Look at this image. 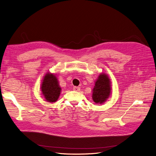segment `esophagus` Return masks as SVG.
Segmentation results:
<instances>
[{
  "instance_id": "esophagus-1",
  "label": "esophagus",
  "mask_w": 156,
  "mask_h": 156,
  "mask_svg": "<svg viewBox=\"0 0 156 156\" xmlns=\"http://www.w3.org/2000/svg\"><path fill=\"white\" fill-rule=\"evenodd\" d=\"M73 90H75V91H79L80 90V87H73Z\"/></svg>"
}]
</instances>
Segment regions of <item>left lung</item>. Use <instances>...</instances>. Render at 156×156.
Returning a JSON list of instances; mask_svg holds the SVG:
<instances>
[{
	"label": "left lung",
	"mask_w": 156,
	"mask_h": 156,
	"mask_svg": "<svg viewBox=\"0 0 156 156\" xmlns=\"http://www.w3.org/2000/svg\"><path fill=\"white\" fill-rule=\"evenodd\" d=\"M111 94L110 80L105 74H101L96 81L93 89L92 99L96 103H102Z\"/></svg>",
	"instance_id": "obj_1"
}]
</instances>
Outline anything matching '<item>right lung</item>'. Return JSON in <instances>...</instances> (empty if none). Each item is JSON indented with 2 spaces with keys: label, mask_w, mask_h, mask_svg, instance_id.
Listing matches in <instances>:
<instances>
[{
  "label": "right lung",
  "mask_w": 156,
  "mask_h": 156,
  "mask_svg": "<svg viewBox=\"0 0 156 156\" xmlns=\"http://www.w3.org/2000/svg\"><path fill=\"white\" fill-rule=\"evenodd\" d=\"M61 88L59 87L58 80L53 74H47L42 82L41 92L45 100L49 102L57 101L60 96Z\"/></svg>",
  "instance_id": "right-lung-1"
}]
</instances>
